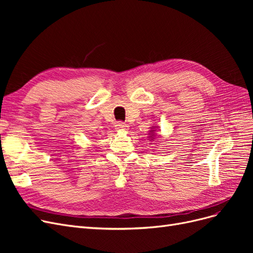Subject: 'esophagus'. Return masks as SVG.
Here are the masks:
<instances>
[{
  "instance_id": "1",
  "label": "esophagus",
  "mask_w": 253,
  "mask_h": 253,
  "mask_svg": "<svg viewBox=\"0 0 253 253\" xmlns=\"http://www.w3.org/2000/svg\"><path fill=\"white\" fill-rule=\"evenodd\" d=\"M115 128L118 129V131H125V129H127V125L122 121H117L116 125H115Z\"/></svg>"
}]
</instances>
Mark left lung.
<instances>
[{"mask_svg": "<svg viewBox=\"0 0 253 253\" xmlns=\"http://www.w3.org/2000/svg\"><path fill=\"white\" fill-rule=\"evenodd\" d=\"M152 136H153V135H152Z\"/></svg>", "mask_w": 253, "mask_h": 253, "instance_id": "obj_1", "label": "left lung"}]
</instances>
